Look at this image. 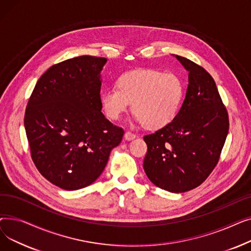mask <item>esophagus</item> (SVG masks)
Segmentation results:
<instances>
[{
  "label": "esophagus",
  "mask_w": 251,
  "mask_h": 251,
  "mask_svg": "<svg viewBox=\"0 0 251 251\" xmlns=\"http://www.w3.org/2000/svg\"><path fill=\"white\" fill-rule=\"evenodd\" d=\"M124 137L126 140H132V139L136 138V135L132 132H130V131H127V132H125V134H124Z\"/></svg>",
  "instance_id": "1"
}]
</instances>
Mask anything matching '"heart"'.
I'll use <instances>...</instances> for the list:
<instances>
[{
    "label": "heart",
    "instance_id": "obj_1",
    "mask_svg": "<svg viewBox=\"0 0 251 251\" xmlns=\"http://www.w3.org/2000/svg\"><path fill=\"white\" fill-rule=\"evenodd\" d=\"M183 91L181 79L174 73L134 70L119 77L117 88L104 89L100 102L112 120H119L132 103L137 122L148 129H160L174 120Z\"/></svg>",
    "mask_w": 251,
    "mask_h": 251
}]
</instances>
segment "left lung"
Wrapping results in <instances>:
<instances>
[{"label": "left lung", "mask_w": 251, "mask_h": 251, "mask_svg": "<svg viewBox=\"0 0 251 251\" xmlns=\"http://www.w3.org/2000/svg\"><path fill=\"white\" fill-rule=\"evenodd\" d=\"M188 73L185 100L174 120L143 137V169L155 186L186 192L213 172L229 131V117L216 82L201 66L177 56Z\"/></svg>", "instance_id": "1"}]
</instances>
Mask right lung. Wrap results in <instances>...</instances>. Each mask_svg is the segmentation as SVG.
Returning a JSON list of instances; mask_svg holds the SVG:
<instances>
[{"instance_id": "obj_1", "label": "right lung", "mask_w": 251, "mask_h": 251, "mask_svg": "<svg viewBox=\"0 0 251 251\" xmlns=\"http://www.w3.org/2000/svg\"><path fill=\"white\" fill-rule=\"evenodd\" d=\"M105 62L80 56L52 65L38 79L25 110L31 159L39 173L65 190L94 183L124 135L101 113Z\"/></svg>"}]
</instances>
